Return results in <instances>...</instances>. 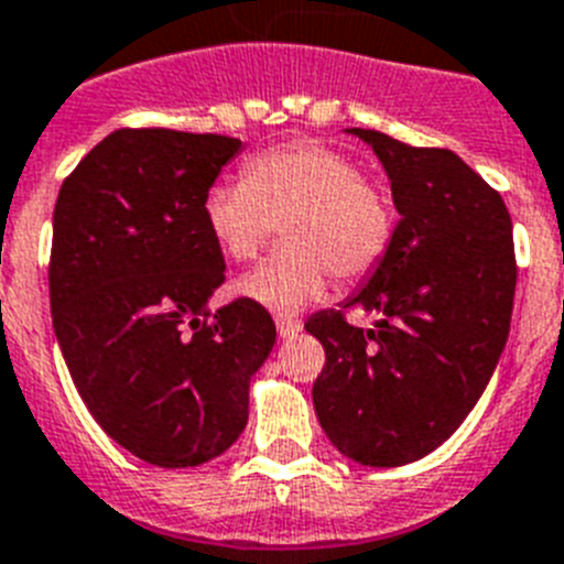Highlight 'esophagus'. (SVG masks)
Masks as SVG:
<instances>
[{
	"label": "esophagus",
	"instance_id": "obj_1",
	"mask_svg": "<svg viewBox=\"0 0 564 564\" xmlns=\"http://www.w3.org/2000/svg\"><path fill=\"white\" fill-rule=\"evenodd\" d=\"M275 329H278V335H281L283 340H286V337H295V335H301L303 323H301V321H295V317H286V315H281V317H275Z\"/></svg>",
	"mask_w": 564,
	"mask_h": 564
}]
</instances>
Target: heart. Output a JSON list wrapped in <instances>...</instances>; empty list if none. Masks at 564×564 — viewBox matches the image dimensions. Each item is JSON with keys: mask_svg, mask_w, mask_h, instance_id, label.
<instances>
[{"mask_svg": "<svg viewBox=\"0 0 564 564\" xmlns=\"http://www.w3.org/2000/svg\"><path fill=\"white\" fill-rule=\"evenodd\" d=\"M204 224L229 261L247 263L272 241L283 247L241 281L249 301L295 312L340 281L375 272L394 235L386 193L337 150L289 141L243 166V181H218L204 195Z\"/></svg>", "mask_w": 564, "mask_h": 564, "instance_id": "1", "label": "heart"}]
</instances>
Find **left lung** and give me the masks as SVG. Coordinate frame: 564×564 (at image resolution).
I'll return each mask as SVG.
<instances>
[{"mask_svg": "<svg viewBox=\"0 0 564 564\" xmlns=\"http://www.w3.org/2000/svg\"><path fill=\"white\" fill-rule=\"evenodd\" d=\"M346 133L383 164L400 221L383 261L343 301L377 315L375 329L332 310L306 321L326 349L312 400L343 457L394 468L452 437L497 369L517 286L513 227L502 195L452 150Z\"/></svg>", "mask_w": 564, "mask_h": 564, "instance_id": "8db88e82", "label": "left lung"}]
</instances>
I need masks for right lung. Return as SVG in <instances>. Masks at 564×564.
Returning a JSON list of instances; mask_svg holds the SVG:
<instances>
[{
  "label": "right lung",
  "mask_w": 564,
  "mask_h": 564,
  "mask_svg": "<svg viewBox=\"0 0 564 564\" xmlns=\"http://www.w3.org/2000/svg\"><path fill=\"white\" fill-rule=\"evenodd\" d=\"M241 141L116 130L62 184L51 312L78 394L121 448L159 468L224 454L249 420V383L275 346L261 303L209 310L224 254L204 195Z\"/></svg>",
  "instance_id": "obj_1"
}]
</instances>
